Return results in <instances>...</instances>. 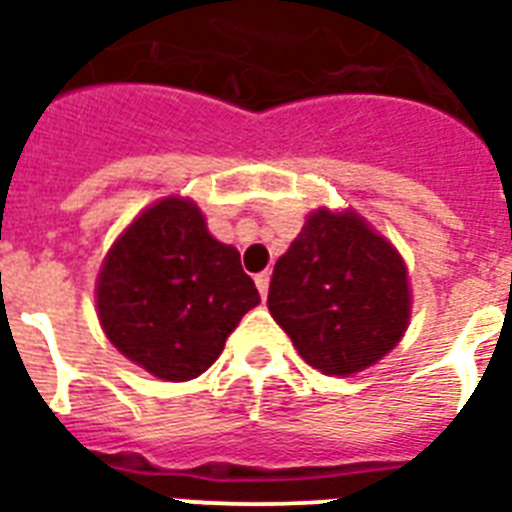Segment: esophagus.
Here are the masks:
<instances>
[{
  "label": "esophagus",
  "mask_w": 512,
  "mask_h": 512,
  "mask_svg": "<svg viewBox=\"0 0 512 512\" xmlns=\"http://www.w3.org/2000/svg\"><path fill=\"white\" fill-rule=\"evenodd\" d=\"M255 284H257V292H260V297L265 300V295H268V284H271V273H257Z\"/></svg>",
  "instance_id": "esophagus-1"
}]
</instances>
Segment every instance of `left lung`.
I'll use <instances>...</instances> for the list:
<instances>
[{
    "label": "left lung",
    "instance_id": "8db88e82",
    "mask_svg": "<svg viewBox=\"0 0 512 512\" xmlns=\"http://www.w3.org/2000/svg\"><path fill=\"white\" fill-rule=\"evenodd\" d=\"M268 311L313 369L348 377L404 337L412 313L406 265L353 209L321 207L273 268Z\"/></svg>",
    "mask_w": 512,
    "mask_h": 512
}]
</instances>
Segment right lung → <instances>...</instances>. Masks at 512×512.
<instances>
[{
  "label": "right lung",
  "mask_w": 512,
  "mask_h": 512,
  "mask_svg": "<svg viewBox=\"0 0 512 512\" xmlns=\"http://www.w3.org/2000/svg\"><path fill=\"white\" fill-rule=\"evenodd\" d=\"M260 303L239 249L217 241L191 199L167 196L116 239L98 276V319L114 348L159 380L207 372Z\"/></svg>",
  "instance_id": "add662e5"
}]
</instances>
